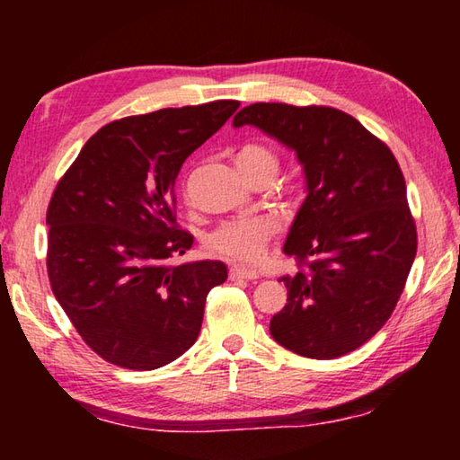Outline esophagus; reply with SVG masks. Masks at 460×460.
<instances>
[{
    "instance_id": "1",
    "label": "esophagus",
    "mask_w": 460,
    "mask_h": 460,
    "mask_svg": "<svg viewBox=\"0 0 460 460\" xmlns=\"http://www.w3.org/2000/svg\"><path fill=\"white\" fill-rule=\"evenodd\" d=\"M229 278L235 282V279H258L260 274L258 271H252V270H243V268H231L229 270Z\"/></svg>"
}]
</instances>
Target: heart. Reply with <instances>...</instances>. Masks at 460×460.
I'll list each match as a JSON object with an SVG mask.
<instances>
[{
  "mask_svg": "<svg viewBox=\"0 0 460 460\" xmlns=\"http://www.w3.org/2000/svg\"><path fill=\"white\" fill-rule=\"evenodd\" d=\"M235 166L252 184L260 178L274 181L279 160L271 147L260 142H249L235 152ZM276 223L266 217H245L221 223L207 237V249L219 258L237 266H258L266 255L268 243L276 235Z\"/></svg>",
  "mask_w": 460,
  "mask_h": 460,
  "instance_id": "1",
  "label": "heart"
}]
</instances>
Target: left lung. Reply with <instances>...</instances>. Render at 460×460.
Listing matches in <instances>:
<instances>
[{"label":"left lung","instance_id":"left-lung-1","mask_svg":"<svg viewBox=\"0 0 460 460\" xmlns=\"http://www.w3.org/2000/svg\"><path fill=\"white\" fill-rule=\"evenodd\" d=\"M233 126H255L296 152L306 199L284 253L288 302L270 321L276 342L310 359H337L392 316L416 258L406 181L392 150L339 109L253 103Z\"/></svg>","mask_w":460,"mask_h":460}]
</instances>
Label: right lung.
<instances>
[{
  "label": "right lung",
  "instance_id": "obj_1",
  "mask_svg": "<svg viewBox=\"0 0 460 460\" xmlns=\"http://www.w3.org/2000/svg\"><path fill=\"white\" fill-rule=\"evenodd\" d=\"M239 101L160 109L107 123L83 146L50 199L46 268L58 305L101 359L164 367L194 345L223 261L172 266L194 237L176 223L184 160Z\"/></svg>",
  "mask_w": 460,
  "mask_h": 460
}]
</instances>
